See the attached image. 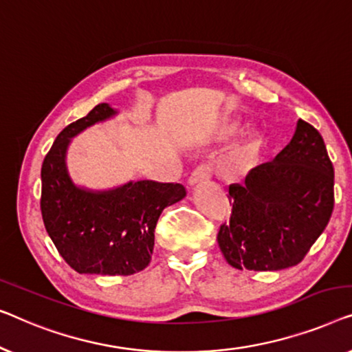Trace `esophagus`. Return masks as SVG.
<instances>
[{
	"label": "esophagus",
	"mask_w": 352,
	"mask_h": 352,
	"mask_svg": "<svg viewBox=\"0 0 352 352\" xmlns=\"http://www.w3.org/2000/svg\"><path fill=\"white\" fill-rule=\"evenodd\" d=\"M210 177H212V167L209 164H201L199 167H196V169L191 172L190 178H188V183L192 186V185H197V183L207 182Z\"/></svg>",
	"instance_id": "1"
}]
</instances>
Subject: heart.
<instances>
[{
  "mask_svg": "<svg viewBox=\"0 0 352 352\" xmlns=\"http://www.w3.org/2000/svg\"><path fill=\"white\" fill-rule=\"evenodd\" d=\"M237 131H239V124H237V122H226V124L221 127V133H223L225 137L234 135ZM256 150H258V143L255 140H252L247 143V145L242 146L241 150L236 153L234 157H232L231 170L234 172V174H242V172L252 164Z\"/></svg>",
  "mask_w": 352,
  "mask_h": 352,
  "instance_id": "1",
  "label": "heart"
}]
</instances>
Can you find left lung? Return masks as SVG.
I'll list each match as a JSON object with an SVG mask.
<instances>
[{"label": "left lung", "mask_w": 352, "mask_h": 352, "mask_svg": "<svg viewBox=\"0 0 352 352\" xmlns=\"http://www.w3.org/2000/svg\"><path fill=\"white\" fill-rule=\"evenodd\" d=\"M333 177L322 135L298 120L274 161L252 169L244 185H230V223L217 236L225 260L250 271L298 265L331 217Z\"/></svg>", "instance_id": "obj_1"}]
</instances>
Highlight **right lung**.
<instances>
[{
    "label": "right lung",
    "instance_id": "add662e5",
    "mask_svg": "<svg viewBox=\"0 0 352 352\" xmlns=\"http://www.w3.org/2000/svg\"><path fill=\"white\" fill-rule=\"evenodd\" d=\"M98 103L58 133L41 167V214L62 258L79 274L131 276L145 270L161 212L186 196L180 183L129 182L105 191L73 183L67 169L72 138L116 115Z\"/></svg>",
    "mask_w": 352,
    "mask_h": 352
}]
</instances>
